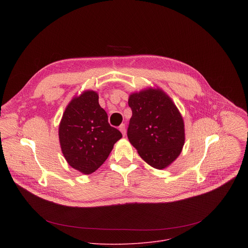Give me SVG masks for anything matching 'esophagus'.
Segmentation results:
<instances>
[{
    "label": "esophagus",
    "mask_w": 248,
    "mask_h": 248,
    "mask_svg": "<svg viewBox=\"0 0 248 248\" xmlns=\"http://www.w3.org/2000/svg\"><path fill=\"white\" fill-rule=\"evenodd\" d=\"M120 130L123 133V135H125V125L124 124L120 125Z\"/></svg>",
    "instance_id": "esophagus-1"
}]
</instances>
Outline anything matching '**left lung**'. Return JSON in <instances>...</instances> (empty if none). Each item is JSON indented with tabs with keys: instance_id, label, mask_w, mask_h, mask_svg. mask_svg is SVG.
I'll list each match as a JSON object with an SVG mask.
<instances>
[{
	"instance_id": "1",
	"label": "left lung",
	"mask_w": 248,
	"mask_h": 248,
	"mask_svg": "<svg viewBox=\"0 0 248 248\" xmlns=\"http://www.w3.org/2000/svg\"><path fill=\"white\" fill-rule=\"evenodd\" d=\"M132 116L127 128L129 142L151 167L163 170L182 153L185 122L170 97L159 87H148L128 97Z\"/></svg>"
}]
</instances>
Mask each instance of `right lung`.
Listing matches in <instances>:
<instances>
[{"label":"right lung","instance_id":"add662e5","mask_svg":"<svg viewBox=\"0 0 248 248\" xmlns=\"http://www.w3.org/2000/svg\"><path fill=\"white\" fill-rule=\"evenodd\" d=\"M123 137L108 123L96 91L85 90L68 103L59 125V140L67 164L90 174L107 160L115 143Z\"/></svg>","mask_w":248,"mask_h":248}]
</instances>
